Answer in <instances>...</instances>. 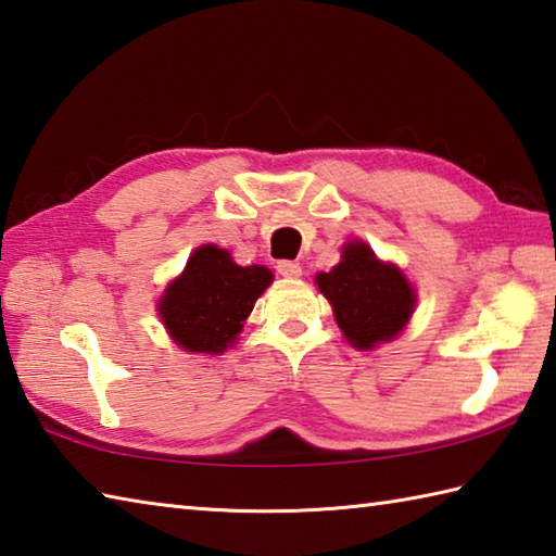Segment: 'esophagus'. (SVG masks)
Segmentation results:
<instances>
[{"label":"esophagus","mask_w":556,"mask_h":556,"mask_svg":"<svg viewBox=\"0 0 556 556\" xmlns=\"http://www.w3.org/2000/svg\"><path fill=\"white\" fill-rule=\"evenodd\" d=\"M277 271H279L281 277L296 279V277H301V265L299 263H291V260H281V263H277Z\"/></svg>","instance_id":"esophagus-1"}]
</instances>
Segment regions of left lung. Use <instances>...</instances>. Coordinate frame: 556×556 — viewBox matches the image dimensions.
Instances as JSON below:
<instances>
[{"mask_svg":"<svg viewBox=\"0 0 556 556\" xmlns=\"http://www.w3.org/2000/svg\"><path fill=\"white\" fill-rule=\"evenodd\" d=\"M320 291L334 308V318L356 350H371L405 328L415 311V289L393 265L380 263L366 243H350L342 263L320 271Z\"/></svg>","mask_w":556,"mask_h":556,"instance_id":"left-lung-1","label":"left lung"}]
</instances>
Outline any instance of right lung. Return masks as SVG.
Returning a JSON list of instances; mask_svg holds the SVG:
<instances>
[{
	"instance_id": "add662e5",
	"label": "right lung",
	"mask_w": 556,
	"mask_h": 556,
	"mask_svg": "<svg viewBox=\"0 0 556 556\" xmlns=\"http://www.w3.org/2000/svg\"><path fill=\"white\" fill-rule=\"evenodd\" d=\"M271 281L263 265H236L226 250L202 245L161 301V318L185 352L219 354Z\"/></svg>"
}]
</instances>
